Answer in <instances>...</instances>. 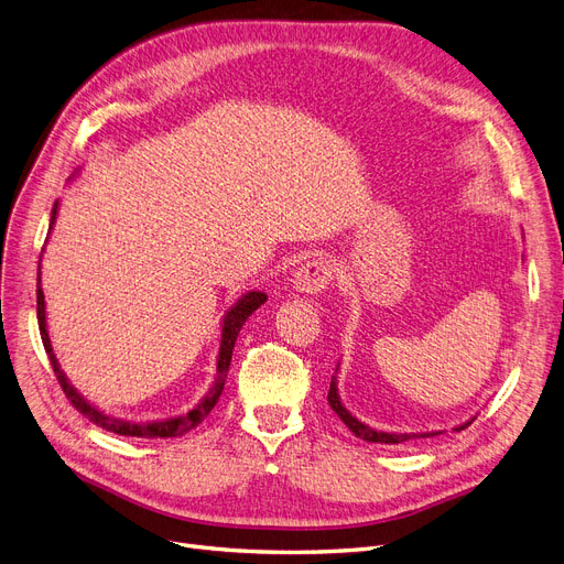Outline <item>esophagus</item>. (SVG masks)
<instances>
[{"label":"esophagus","mask_w":564,"mask_h":564,"mask_svg":"<svg viewBox=\"0 0 564 564\" xmlns=\"http://www.w3.org/2000/svg\"><path fill=\"white\" fill-rule=\"evenodd\" d=\"M332 279H334V264L327 258H311L295 272V288L300 292L315 295V292L327 290Z\"/></svg>","instance_id":"1"}]
</instances>
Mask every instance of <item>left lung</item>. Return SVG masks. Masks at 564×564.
<instances>
[{"mask_svg":"<svg viewBox=\"0 0 564 564\" xmlns=\"http://www.w3.org/2000/svg\"><path fill=\"white\" fill-rule=\"evenodd\" d=\"M327 401H329V405H332V410L338 414L340 417V422L346 424L357 437H361V440H366V443H382V445H401V443H408V440H417V437H433V435H437V433H401V435H397V433H384V431H376V429H371V426H366V424H361L359 420H355L352 414L343 408V403H340V399H338V394H336V380L332 378V384H329V394H327ZM470 424V422H468ZM465 424V426H468ZM465 426H460V429H465ZM458 429V431H460Z\"/></svg>","mask_w":564,"mask_h":564,"instance_id":"8db88e82","label":"left lung"}]
</instances>
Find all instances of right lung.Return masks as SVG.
<instances>
[{
    "label": "right lung",
    "mask_w": 564,
    "mask_h": 564,
    "mask_svg": "<svg viewBox=\"0 0 564 564\" xmlns=\"http://www.w3.org/2000/svg\"><path fill=\"white\" fill-rule=\"evenodd\" d=\"M55 216H57V203L53 207V216H51V228L55 224ZM267 302L264 292H247L228 313H226V321H224V334H221V348H218V361H216V382L209 389V394L195 405L193 410H188L182 417L175 420H165V422H152V424H133V422H121L115 417H108V414L99 412L96 408H91L76 389H73L66 380V376L59 371V364L57 357L51 348V338H47V329H45V302H43V290H41V260H39V285H36V315H39V332H41V340H43V348L47 352V359H51V366L55 371V378L62 387V391L66 394V399L70 401V405L76 408L78 412H83L89 422H94L96 426H101L106 431H112L117 435H131V437H177L188 433L191 429L198 426L207 414L214 410L216 401L221 399L224 394V384L228 378V369H230V359H232V348H235V340L237 334L241 329V325L247 323V317Z\"/></svg>",
    "instance_id": "1"
}]
</instances>
